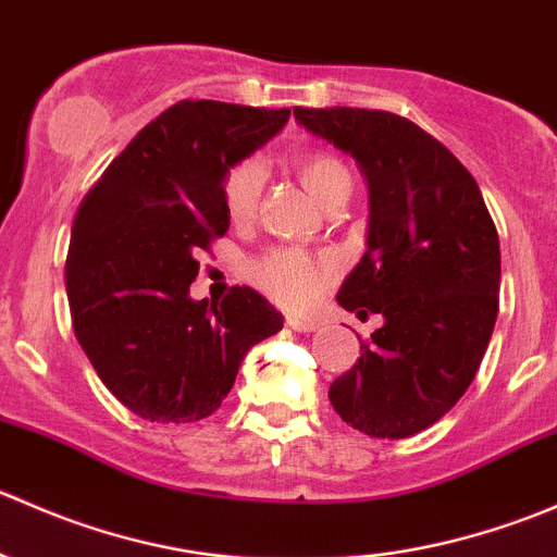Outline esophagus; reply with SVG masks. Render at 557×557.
<instances>
[{
  "label": "esophagus",
  "instance_id": "34e87169",
  "mask_svg": "<svg viewBox=\"0 0 557 557\" xmlns=\"http://www.w3.org/2000/svg\"><path fill=\"white\" fill-rule=\"evenodd\" d=\"M288 325H290V329H294V331H305V334H310V331H314V329H318V320H310V318H296V314H294V318H288Z\"/></svg>",
  "mask_w": 557,
  "mask_h": 557
}]
</instances>
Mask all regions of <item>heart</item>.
Returning <instances> with one entry per match:
<instances>
[{
	"label": "heart",
	"mask_w": 557,
	"mask_h": 557,
	"mask_svg": "<svg viewBox=\"0 0 557 557\" xmlns=\"http://www.w3.org/2000/svg\"><path fill=\"white\" fill-rule=\"evenodd\" d=\"M290 166L299 174L305 188L323 207L334 196H339L342 190H350L352 185L347 166L336 156L325 153V150H301V153L290 159ZM261 185L263 172L258 161H239V164H234L232 170L223 174L221 199L232 221H250L258 207V199H261ZM329 274V261H314V258L296 250H272L263 258H258L256 267H252L256 283L288 307L312 305L320 296V290H323Z\"/></svg>",
	"instance_id": "1"
}]
</instances>
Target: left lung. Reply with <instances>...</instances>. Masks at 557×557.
Listing matches in <instances>:
<instances>
[{"mask_svg": "<svg viewBox=\"0 0 557 557\" xmlns=\"http://www.w3.org/2000/svg\"><path fill=\"white\" fill-rule=\"evenodd\" d=\"M294 115L369 183L367 252L336 301L385 323L331 383V407L363 434L404 440L450 412L480 369L498 314L496 226L476 180L418 123L358 107Z\"/></svg>", "mask_w": 557, "mask_h": 557, "instance_id": "8db88e82", "label": "left lung"}]
</instances>
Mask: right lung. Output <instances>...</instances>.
<instances>
[{
  "instance_id": "obj_1",
  "label": "right lung",
  "mask_w": 557,
  "mask_h": 557,
  "mask_svg": "<svg viewBox=\"0 0 557 557\" xmlns=\"http://www.w3.org/2000/svg\"><path fill=\"white\" fill-rule=\"evenodd\" d=\"M290 110L185 99L150 121L83 199L66 296L83 352L112 396L150 423L210 418L252 345L283 314L247 285L194 301L199 250L228 232L223 174Z\"/></svg>"
}]
</instances>
